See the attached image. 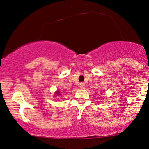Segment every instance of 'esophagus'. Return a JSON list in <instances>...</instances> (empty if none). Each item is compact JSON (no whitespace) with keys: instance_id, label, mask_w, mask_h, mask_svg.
Instances as JSON below:
<instances>
[{"instance_id":"obj_1","label":"esophagus","mask_w":149,"mask_h":149,"mask_svg":"<svg viewBox=\"0 0 149 149\" xmlns=\"http://www.w3.org/2000/svg\"><path fill=\"white\" fill-rule=\"evenodd\" d=\"M79 87H80V88H81V89L85 88V84L84 83V82H80V85H79Z\"/></svg>"}]
</instances>
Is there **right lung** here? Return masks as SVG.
Segmentation results:
<instances>
[{
  "label": "right lung",
  "instance_id": "right-lung-1",
  "mask_svg": "<svg viewBox=\"0 0 149 149\" xmlns=\"http://www.w3.org/2000/svg\"><path fill=\"white\" fill-rule=\"evenodd\" d=\"M59 94H60V92H56V96H58Z\"/></svg>",
  "mask_w": 149,
  "mask_h": 149
}]
</instances>
